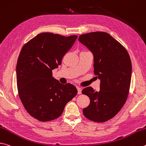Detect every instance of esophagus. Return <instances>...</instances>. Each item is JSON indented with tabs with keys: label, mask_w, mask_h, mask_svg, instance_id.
<instances>
[{
	"label": "esophagus",
	"mask_w": 146,
	"mask_h": 146,
	"mask_svg": "<svg viewBox=\"0 0 146 146\" xmlns=\"http://www.w3.org/2000/svg\"><path fill=\"white\" fill-rule=\"evenodd\" d=\"M77 90H78V94H80L82 93V88H80V87H77Z\"/></svg>",
	"instance_id": "34e87169"
}]
</instances>
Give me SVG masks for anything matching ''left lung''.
<instances>
[{
    "mask_svg": "<svg viewBox=\"0 0 146 146\" xmlns=\"http://www.w3.org/2000/svg\"><path fill=\"white\" fill-rule=\"evenodd\" d=\"M78 41L94 55V73L100 80V90L91 87L82 90L90 99L83 109L89 120L103 123L114 117L126 103L131 77V62L122 44L105 32L82 34Z\"/></svg>",
    "mask_w": 146,
    "mask_h": 146,
    "instance_id": "8db88e82",
    "label": "left lung"
}]
</instances>
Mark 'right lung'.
<instances>
[{
  "instance_id": "obj_1",
  "label": "right lung",
  "mask_w": 146,
  "mask_h": 146,
  "mask_svg": "<svg viewBox=\"0 0 146 146\" xmlns=\"http://www.w3.org/2000/svg\"><path fill=\"white\" fill-rule=\"evenodd\" d=\"M78 37L57 34H39L23 46L17 64V83L20 99L26 111L39 121L60 117L67 103L77 94L73 85L60 84L52 70Z\"/></svg>"
}]
</instances>
